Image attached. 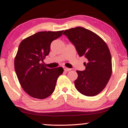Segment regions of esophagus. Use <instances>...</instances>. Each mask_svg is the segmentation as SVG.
I'll use <instances>...</instances> for the list:
<instances>
[{
  "label": "esophagus",
  "mask_w": 128,
  "mask_h": 128,
  "mask_svg": "<svg viewBox=\"0 0 128 128\" xmlns=\"http://www.w3.org/2000/svg\"><path fill=\"white\" fill-rule=\"evenodd\" d=\"M63 68H64V71H65V72H68V71L70 70V69L66 68V67H65V66H63Z\"/></svg>",
  "instance_id": "esophagus-1"
}]
</instances>
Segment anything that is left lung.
Listing matches in <instances>:
<instances>
[{
    "label": "left lung",
    "instance_id": "obj_1",
    "mask_svg": "<svg viewBox=\"0 0 128 128\" xmlns=\"http://www.w3.org/2000/svg\"><path fill=\"white\" fill-rule=\"evenodd\" d=\"M64 34L76 47L80 56H84L86 69L77 70L75 87L83 95L92 97L104 90L111 76L112 60L110 50L105 41L96 33L83 27L66 30Z\"/></svg>",
    "mask_w": 128,
    "mask_h": 128
}]
</instances>
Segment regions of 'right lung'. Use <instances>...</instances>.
Wrapping results in <instances>:
<instances>
[{
  "label": "right lung",
  "instance_id": "right-lung-1",
  "mask_svg": "<svg viewBox=\"0 0 128 128\" xmlns=\"http://www.w3.org/2000/svg\"><path fill=\"white\" fill-rule=\"evenodd\" d=\"M64 30L41 31L21 42L14 58V69L21 86L33 98L44 99L53 93L62 67L49 69L43 62L50 54V44Z\"/></svg>",
  "mask_w": 128,
  "mask_h": 128
}]
</instances>
